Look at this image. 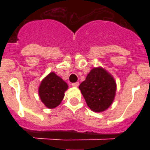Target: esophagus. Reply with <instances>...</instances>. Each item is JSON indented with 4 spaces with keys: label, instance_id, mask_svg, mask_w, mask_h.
Segmentation results:
<instances>
[{
    "label": "esophagus",
    "instance_id": "34e87169",
    "mask_svg": "<svg viewBox=\"0 0 150 150\" xmlns=\"http://www.w3.org/2000/svg\"><path fill=\"white\" fill-rule=\"evenodd\" d=\"M71 86H74V87H78L79 86V82H74V83H72V84H71Z\"/></svg>",
    "mask_w": 150,
    "mask_h": 150
}]
</instances>
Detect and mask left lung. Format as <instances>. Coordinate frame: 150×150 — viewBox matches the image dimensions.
Returning a JSON list of instances; mask_svg holds the SVG:
<instances>
[{
	"label": "left lung",
	"instance_id": "1",
	"mask_svg": "<svg viewBox=\"0 0 150 150\" xmlns=\"http://www.w3.org/2000/svg\"><path fill=\"white\" fill-rule=\"evenodd\" d=\"M79 89L88 107L95 112H102L114 101L116 82L107 71L96 68L90 71Z\"/></svg>",
	"mask_w": 150,
	"mask_h": 150
}]
</instances>
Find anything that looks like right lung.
<instances>
[{"label":"right lung","mask_w":150,"mask_h":150,"mask_svg":"<svg viewBox=\"0 0 150 150\" xmlns=\"http://www.w3.org/2000/svg\"><path fill=\"white\" fill-rule=\"evenodd\" d=\"M68 84L54 72L50 73L41 82L39 87V96L48 108L57 107L63 100Z\"/></svg>","instance_id":"obj_1"}]
</instances>
